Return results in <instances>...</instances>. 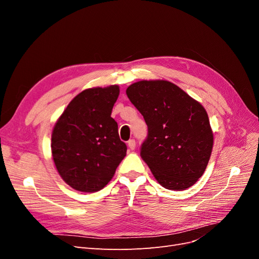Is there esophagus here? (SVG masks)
<instances>
[{
    "label": "esophagus",
    "instance_id": "1",
    "mask_svg": "<svg viewBox=\"0 0 259 259\" xmlns=\"http://www.w3.org/2000/svg\"><path fill=\"white\" fill-rule=\"evenodd\" d=\"M127 146H128V148L131 149V150H134L135 147H136V142H135V139H131V140H128Z\"/></svg>",
    "mask_w": 259,
    "mask_h": 259
}]
</instances>
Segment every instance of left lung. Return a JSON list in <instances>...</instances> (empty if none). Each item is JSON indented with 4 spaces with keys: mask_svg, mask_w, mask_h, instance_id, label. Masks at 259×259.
Here are the masks:
<instances>
[{
    "mask_svg": "<svg viewBox=\"0 0 259 259\" xmlns=\"http://www.w3.org/2000/svg\"><path fill=\"white\" fill-rule=\"evenodd\" d=\"M126 95L148 125L140 156L156 182L175 191L193 186L204 173L214 144L204 107L165 80L133 83Z\"/></svg>",
    "mask_w": 259,
    "mask_h": 259,
    "instance_id": "1",
    "label": "left lung"
}]
</instances>
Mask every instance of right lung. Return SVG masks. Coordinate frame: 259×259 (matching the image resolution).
I'll list each match as a JSON object with an SVG mask.
<instances>
[{"label": "right lung", "mask_w": 259, "mask_h": 259, "mask_svg": "<svg viewBox=\"0 0 259 259\" xmlns=\"http://www.w3.org/2000/svg\"><path fill=\"white\" fill-rule=\"evenodd\" d=\"M119 94V85L84 90L54 125L51 148L55 166L74 190L103 189L126 155V145L111 117Z\"/></svg>", "instance_id": "1"}]
</instances>
